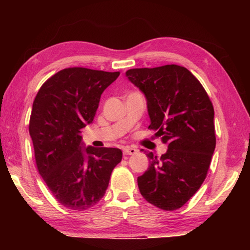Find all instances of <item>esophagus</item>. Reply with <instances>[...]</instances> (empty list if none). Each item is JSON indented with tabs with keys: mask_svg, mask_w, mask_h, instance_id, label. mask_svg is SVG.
I'll list each match as a JSON object with an SVG mask.
<instances>
[{
	"mask_svg": "<svg viewBox=\"0 0 250 250\" xmlns=\"http://www.w3.org/2000/svg\"><path fill=\"white\" fill-rule=\"evenodd\" d=\"M138 152L137 149H134V147H130V146H125L124 149V154L125 155H132L135 154Z\"/></svg>",
	"mask_w": 250,
	"mask_h": 250,
	"instance_id": "obj_1",
	"label": "esophagus"
}]
</instances>
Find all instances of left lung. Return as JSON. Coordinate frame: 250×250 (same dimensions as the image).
I'll return each mask as SVG.
<instances>
[{"label": "left lung", "mask_w": 250, "mask_h": 250, "mask_svg": "<svg viewBox=\"0 0 250 250\" xmlns=\"http://www.w3.org/2000/svg\"><path fill=\"white\" fill-rule=\"evenodd\" d=\"M125 75L146 96L149 128L167 145L161 156L146 152L150 166L138 177L139 189L161 209L181 208L201 188L210 166L216 146L213 104L185 67L133 68Z\"/></svg>", "instance_id": "obj_1"}]
</instances>
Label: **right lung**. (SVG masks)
Instances as JSON below:
<instances>
[{"instance_id": "1", "label": "right lung", "mask_w": 250, "mask_h": 250, "mask_svg": "<svg viewBox=\"0 0 250 250\" xmlns=\"http://www.w3.org/2000/svg\"><path fill=\"white\" fill-rule=\"evenodd\" d=\"M119 75L65 68L46 80L34 99L28 129L37 170L56 201L68 209L96 205L121 162L122 152L116 147L83 150L80 135L94 120L101 94Z\"/></svg>"}]
</instances>
